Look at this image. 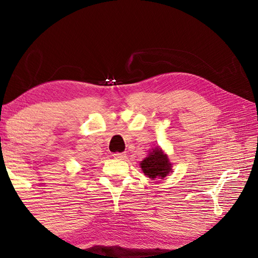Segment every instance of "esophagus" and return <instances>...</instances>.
<instances>
[{"mask_svg":"<svg viewBox=\"0 0 258 258\" xmlns=\"http://www.w3.org/2000/svg\"><path fill=\"white\" fill-rule=\"evenodd\" d=\"M113 156L114 158H116V160H125L126 158L125 153H114Z\"/></svg>","mask_w":258,"mask_h":258,"instance_id":"obj_1","label":"esophagus"}]
</instances>
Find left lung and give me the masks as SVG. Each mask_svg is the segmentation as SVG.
I'll return each instance as SVG.
<instances>
[{"instance_id":"obj_1","label":"left lung","mask_w":258,"mask_h":258,"mask_svg":"<svg viewBox=\"0 0 258 258\" xmlns=\"http://www.w3.org/2000/svg\"><path fill=\"white\" fill-rule=\"evenodd\" d=\"M141 167L143 169L144 174L152 179L156 177L164 178L172 171L171 163H169L167 156L158 147L153 150L149 156L142 161Z\"/></svg>"}]
</instances>
